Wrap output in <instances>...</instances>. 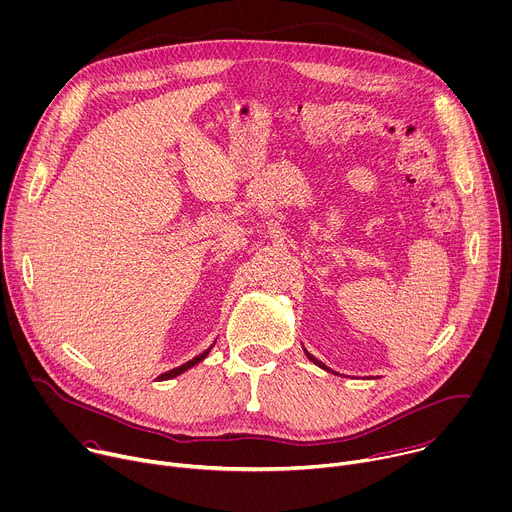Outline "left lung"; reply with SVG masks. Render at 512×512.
Segmentation results:
<instances>
[{
	"label": "left lung",
	"mask_w": 512,
	"mask_h": 512,
	"mask_svg": "<svg viewBox=\"0 0 512 512\" xmlns=\"http://www.w3.org/2000/svg\"><path fill=\"white\" fill-rule=\"evenodd\" d=\"M303 352H305V356H307V358H309V360H311V362H313V364H315V366H319V368H321V370H327V372H331V370H329V368H327V366H325V364H321V362H319V360H315V358H313V356H311V354H309V352H307V350H303Z\"/></svg>",
	"instance_id": "obj_1"
}]
</instances>
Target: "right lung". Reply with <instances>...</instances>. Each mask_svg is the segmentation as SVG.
Listing matches in <instances>:
<instances>
[{
    "label": "right lung",
    "mask_w": 512,
    "mask_h": 512,
    "mask_svg": "<svg viewBox=\"0 0 512 512\" xmlns=\"http://www.w3.org/2000/svg\"><path fill=\"white\" fill-rule=\"evenodd\" d=\"M211 350H213V346H211V348H209V350H205V352H203V354H199V356H197V358H193V360H189V362H187V364H183V366H179V368H175V370H168V372H164V374H160V376H158V378H156V380H158V382H164V380H170V378H177V376H181V374H183V372H187V370H189V368H193V366H195V364H199V362H201V360H205V358H207V356H209V352H211Z\"/></svg>",
    "instance_id": "obj_1"
}]
</instances>
